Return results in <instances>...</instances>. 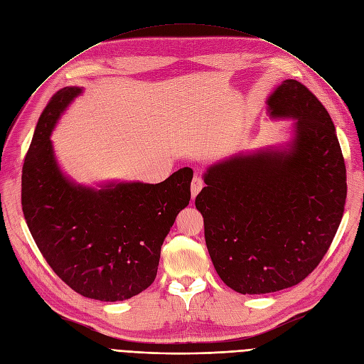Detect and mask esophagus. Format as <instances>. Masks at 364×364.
<instances>
[{
	"instance_id": "obj_1",
	"label": "esophagus",
	"mask_w": 364,
	"mask_h": 364,
	"mask_svg": "<svg viewBox=\"0 0 364 364\" xmlns=\"http://www.w3.org/2000/svg\"><path fill=\"white\" fill-rule=\"evenodd\" d=\"M202 188H203V179H202V176L196 174V176L193 178V182H191V196H193V198H196L197 194L202 191Z\"/></svg>"
}]
</instances>
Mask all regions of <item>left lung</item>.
I'll use <instances>...</instances> for the list:
<instances>
[{
	"instance_id": "8db88e82",
	"label": "left lung",
	"mask_w": 364,
	"mask_h": 364,
	"mask_svg": "<svg viewBox=\"0 0 364 364\" xmlns=\"http://www.w3.org/2000/svg\"><path fill=\"white\" fill-rule=\"evenodd\" d=\"M267 105L272 119L295 120L291 140L210 166L196 197L215 271L244 295L303 282L330 248L346 200L342 149L318 97L286 80Z\"/></svg>"
}]
</instances>
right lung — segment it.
<instances>
[{"label": "right lung", "mask_w": 364, "mask_h": 364, "mask_svg": "<svg viewBox=\"0 0 364 364\" xmlns=\"http://www.w3.org/2000/svg\"><path fill=\"white\" fill-rule=\"evenodd\" d=\"M81 87H65L37 122L22 167V210L58 277L82 296L123 301L154 283L161 245L191 198L193 170L161 183L80 185L61 171L51 136Z\"/></svg>", "instance_id": "1"}]
</instances>
